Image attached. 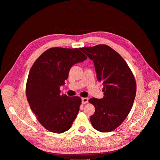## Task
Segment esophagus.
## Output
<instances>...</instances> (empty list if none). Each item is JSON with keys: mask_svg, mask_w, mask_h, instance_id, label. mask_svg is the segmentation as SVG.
Wrapping results in <instances>:
<instances>
[{"mask_svg": "<svg viewBox=\"0 0 160 160\" xmlns=\"http://www.w3.org/2000/svg\"><path fill=\"white\" fill-rule=\"evenodd\" d=\"M82 103L83 104H86V103H88V101H89V99H88V98H82Z\"/></svg>", "mask_w": 160, "mask_h": 160, "instance_id": "esophagus-1", "label": "esophagus"}]
</instances>
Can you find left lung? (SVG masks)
Wrapping results in <instances>:
<instances>
[{
  "label": "left lung",
  "mask_w": 160,
  "mask_h": 160,
  "mask_svg": "<svg viewBox=\"0 0 160 160\" xmlns=\"http://www.w3.org/2000/svg\"><path fill=\"white\" fill-rule=\"evenodd\" d=\"M93 61L97 78L103 82V98H91L95 108L90 117L93 127L101 132H110L122 123L133 104L136 83L127 62L105 45L80 48Z\"/></svg>",
  "instance_id": "obj_1"
}]
</instances>
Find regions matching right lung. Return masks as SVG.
<instances>
[{
  "instance_id": "obj_1",
  "label": "right lung",
  "mask_w": 160,
  "mask_h": 160,
  "mask_svg": "<svg viewBox=\"0 0 160 160\" xmlns=\"http://www.w3.org/2000/svg\"><path fill=\"white\" fill-rule=\"evenodd\" d=\"M87 57L79 49L51 48L36 60L26 85L28 102L41 124L51 132L69 130L79 111V97L61 95L71 67Z\"/></svg>"
}]
</instances>
